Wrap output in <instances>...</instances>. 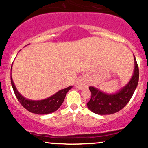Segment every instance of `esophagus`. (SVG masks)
<instances>
[{
    "label": "esophagus",
    "mask_w": 148,
    "mask_h": 148,
    "mask_svg": "<svg viewBox=\"0 0 148 148\" xmlns=\"http://www.w3.org/2000/svg\"><path fill=\"white\" fill-rule=\"evenodd\" d=\"M88 84L86 79H84V78H79L76 81L75 83V86L78 89L80 90H82V89H85V88L87 87Z\"/></svg>",
    "instance_id": "esophagus-1"
}]
</instances>
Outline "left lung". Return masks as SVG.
I'll use <instances>...</instances> for the list:
<instances>
[{
	"label": "left lung",
	"mask_w": 148,
	"mask_h": 148,
	"mask_svg": "<svg viewBox=\"0 0 148 148\" xmlns=\"http://www.w3.org/2000/svg\"><path fill=\"white\" fill-rule=\"evenodd\" d=\"M134 63L135 68L130 80L117 92L106 93L95 86H89L91 99L86 105L91 111L99 115L112 114L120 111L129 102L139 80V69L135 55Z\"/></svg>",
	"instance_id": "obj_1"
}]
</instances>
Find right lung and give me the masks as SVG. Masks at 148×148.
Listing matches in <instances>:
<instances>
[{
    "instance_id": "add662e5",
    "label": "right lung",
    "mask_w": 148,
    "mask_h": 148,
    "mask_svg": "<svg viewBox=\"0 0 148 148\" xmlns=\"http://www.w3.org/2000/svg\"><path fill=\"white\" fill-rule=\"evenodd\" d=\"M10 82L15 95L19 102L28 112L36 114H47L56 111L63 103L67 92L72 88V86H69L65 89H61L56 94L46 99H41V100H31L24 97L23 95L19 93L17 88L15 86L11 76H10Z\"/></svg>"
}]
</instances>
